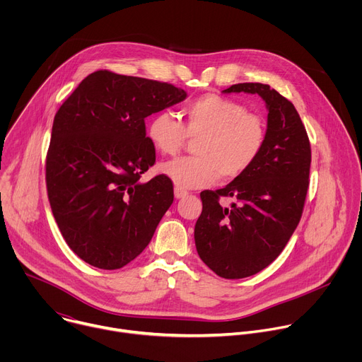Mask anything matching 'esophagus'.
Returning <instances> with one entry per match:
<instances>
[{
    "label": "esophagus",
    "instance_id": "34e87169",
    "mask_svg": "<svg viewBox=\"0 0 362 362\" xmlns=\"http://www.w3.org/2000/svg\"><path fill=\"white\" fill-rule=\"evenodd\" d=\"M189 193L186 192V190H183V189H180V187H175V197L176 199H183V197H186Z\"/></svg>",
    "mask_w": 362,
    "mask_h": 362
}]
</instances>
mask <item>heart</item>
<instances>
[{
	"mask_svg": "<svg viewBox=\"0 0 362 362\" xmlns=\"http://www.w3.org/2000/svg\"><path fill=\"white\" fill-rule=\"evenodd\" d=\"M183 123L170 112H159L147 123V139L163 154H175L187 136L200 139L197 156H183L162 163L160 170L180 189L211 186L247 172L264 151L265 120L249 113L242 103L208 94L183 107Z\"/></svg>",
	"mask_w": 362,
	"mask_h": 362,
	"instance_id": "b5f03b06",
	"label": "heart"
}]
</instances>
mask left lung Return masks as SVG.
Wrapping results in <instances>:
<instances>
[{
  "instance_id": "left-lung-1",
  "label": "left lung",
  "mask_w": 362,
  "mask_h": 362,
  "mask_svg": "<svg viewBox=\"0 0 362 362\" xmlns=\"http://www.w3.org/2000/svg\"><path fill=\"white\" fill-rule=\"evenodd\" d=\"M222 93L261 95L267 143L256 163L216 192H202L194 225L200 259L225 279L252 276L272 264L296 229L311 168V146L292 103L268 84L239 83ZM233 197L229 209L218 199Z\"/></svg>"
}]
</instances>
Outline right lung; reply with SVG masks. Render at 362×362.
<instances>
[{"label": "right lung", "mask_w": 362, "mask_h": 362, "mask_svg": "<svg viewBox=\"0 0 362 362\" xmlns=\"http://www.w3.org/2000/svg\"><path fill=\"white\" fill-rule=\"evenodd\" d=\"M186 97L168 83L100 70L59 109L45 162L48 200L67 245L91 267L132 262L173 203L169 177L140 182L156 162L144 119Z\"/></svg>", "instance_id": "right-lung-1"}]
</instances>
